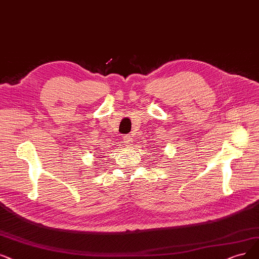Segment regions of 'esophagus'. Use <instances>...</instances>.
I'll return each instance as SVG.
<instances>
[{
    "label": "esophagus",
    "instance_id": "1",
    "mask_svg": "<svg viewBox=\"0 0 259 259\" xmlns=\"http://www.w3.org/2000/svg\"><path fill=\"white\" fill-rule=\"evenodd\" d=\"M122 142L125 147H131L132 143H133V137L130 135H125L122 137Z\"/></svg>",
    "mask_w": 259,
    "mask_h": 259
}]
</instances>
